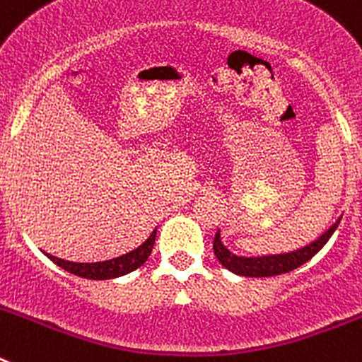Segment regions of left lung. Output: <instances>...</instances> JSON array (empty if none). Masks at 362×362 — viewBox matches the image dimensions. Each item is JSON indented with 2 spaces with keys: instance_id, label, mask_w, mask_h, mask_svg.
<instances>
[{
  "instance_id": "1",
  "label": "left lung",
  "mask_w": 362,
  "mask_h": 362,
  "mask_svg": "<svg viewBox=\"0 0 362 362\" xmlns=\"http://www.w3.org/2000/svg\"><path fill=\"white\" fill-rule=\"evenodd\" d=\"M339 221L332 226L326 233H322L321 238L312 245L300 248V250L292 252V254L284 255H268V257H239V255L232 254L225 245L221 243V233L217 232L214 238V254L219 259V263L230 272L238 274V276L245 277H272V276H281L286 272H292L299 268L300 264H305L306 261L313 257L321 250L322 246L328 243L332 238V233L337 228Z\"/></svg>"
}]
</instances>
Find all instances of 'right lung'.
<instances>
[{"instance_id":"right-lung-1","label":"right lung","mask_w":362,"mask_h":362,"mask_svg":"<svg viewBox=\"0 0 362 362\" xmlns=\"http://www.w3.org/2000/svg\"><path fill=\"white\" fill-rule=\"evenodd\" d=\"M153 241H156V230L150 233V238L146 239L139 248L129 252V254L121 255V257L103 261V263H72V261L54 257V255L50 254H47V257H49L50 261H54L57 267H62L63 270L74 274V276L85 277V279H114V277L130 274V272H134L136 268L141 267L146 259H148V255L152 254Z\"/></svg>"}]
</instances>
